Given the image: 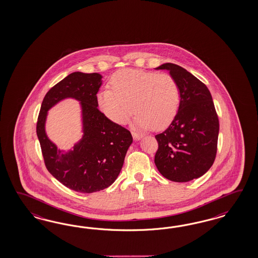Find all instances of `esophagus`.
<instances>
[{"label": "esophagus", "mask_w": 258, "mask_h": 258, "mask_svg": "<svg viewBox=\"0 0 258 258\" xmlns=\"http://www.w3.org/2000/svg\"><path fill=\"white\" fill-rule=\"evenodd\" d=\"M133 139L135 141H139L143 138V135L139 133H133Z\"/></svg>", "instance_id": "34e87169"}]
</instances>
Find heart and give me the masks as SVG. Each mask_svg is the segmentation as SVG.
Listing matches in <instances>:
<instances>
[{"label":"heart","mask_w":258,"mask_h":258,"mask_svg":"<svg viewBox=\"0 0 258 258\" xmlns=\"http://www.w3.org/2000/svg\"><path fill=\"white\" fill-rule=\"evenodd\" d=\"M110 89L97 94L102 112L116 124H125L134 111V125L163 130L176 117L180 104L177 81L168 74L125 69L109 81Z\"/></svg>","instance_id":"b5f03b06"}]
</instances>
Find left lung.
Returning <instances> with one entry per match:
<instances>
[{"label": "left lung", "instance_id": "8db88e82", "mask_svg": "<svg viewBox=\"0 0 258 258\" xmlns=\"http://www.w3.org/2000/svg\"><path fill=\"white\" fill-rule=\"evenodd\" d=\"M180 90V104L169 126L155 136L159 148L154 163L167 180L186 182L202 177L214 164L219 118L208 88L179 65L164 63Z\"/></svg>", "mask_w": 258, "mask_h": 258}]
</instances>
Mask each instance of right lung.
<instances>
[{
    "label": "right lung",
    "mask_w": 258,
    "mask_h": 258,
    "mask_svg": "<svg viewBox=\"0 0 258 258\" xmlns=\"http://www.w3.org/2000/svg\"><path fill=\"white\" fill-rule=\"evenodd\" d=\"M100 74L72 73L51 88L39 110L37 135L46 168L66 187L94 193L109 187L122 169L133 136L125 127L109 120L98 109ZM80 102L84 135L69 151L58 149L46 136L47 110L64 99Z\"/></svg>",
    "instance_id": "obj_1"
}]
</instances>
